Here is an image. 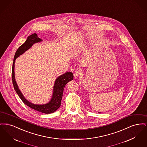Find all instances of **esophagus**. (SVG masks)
Instances as JSON below:
<instances>
[{
	"label": "esophagus",
	"mask_w": 147,
	"mask_h": 147,
	"mask_svg": "<svg viewBox=\"0 0 147 147\" xmlns=\"http://www.w3.org/2000/svg\"><path fill=\"white\" fill-rule=\"evenodd\" d=\"M81 74H82V73H81L80 70H77L74 73V76L77 78L78 77H79L81 75Z\"/></svg>",
	"instance_id": "34e87169"
}]
</instances>
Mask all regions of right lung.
<instances>
[{
  "instance_id": "right-lung-1",
  "label": "right lung",
  "mask_w": 147,
  "mask_h": 147,
  "mask_svg": "<svg viewBox=\"0 0 147 147\" xmlns=\"http://www.w3.org/2000/svg\"><path fill=\"white\" fill-rule=\"evenodd\" d=\"M42 40L38 37V36L36 34H32L29 36L28 39L20 46L19 49H17L15 56H14V62L13 63L12 67V80L14 86V89L19 96L21 98V100L25 105L28 106L30 108L35 110L36 111L39 112L49 114L55 112L56 110L60 107L61 104V100L63 96V90L64 87L67 83L69 81L73 79V74L71 72H67L63 75L58 77L56 80L54 88H53V93L51 100L49 103L45 105H35L32 104L28 101L23 95L22 94L20 90H19L18 86L16 84L15 79V73H14V63L15 59L20 55L24 53L26 51L29 49L34 43L41 41Z\"/></svg>"
}]
</instances>
